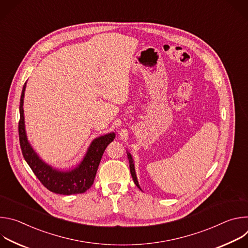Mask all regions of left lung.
I'll return each instance as SVG.
<instances>
[{"mask_svg":"<svg viewBox=\"0 0 248 248\" xmlns=\"http://www.w3.org/2000/svg\"><path fill=\"white\" fill-rule=\"evenodd\" d=\"M126 153H127V159H128V162H129V169H130V173H131V176H132V180H133L134 184L136 185V186L139 189H141L140 186L138 184V181H137V176H136V172H135V169H134V163H133L132 156H131V154L128 151H126Z\"/></svg>","mask_w":248,"mask_h":248,"instance_id":"1","label":"left lung"}]
</instances>
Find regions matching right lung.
<instances>
[{"mask_svg":"<svg viewBox=\"0 0 248 248\" xmlns=\"http://www.w3.org/2000/svg\"><path fill=\"white\" fill-rule=\"evenodd\" d=\"M25 87L26 82L23 85L20 97V120L18 123V134L20 148L26 163L42 185L50 191L62 195L85 192L93 185L103 153L106 147L115 139L116 133L110 132L93 139L83 159L76 168L68 170H62L53 168L45 163L35 152L27 139L23 111Z\"/></svg>","mask_w":248,"mask_h":248,"instance_id":"obj_1","label":"right lung"}]
</instances>
